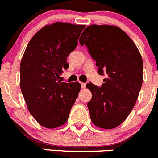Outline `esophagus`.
<instances>
[{
  "mask_svg": "<svg viewBox=\"0 0 158 158\" xmlns=\"http://www.w3.org/2000/svg\"><path fill=\"white\" fill-rule=\"evenodd\" d=\"M81 88H82V89H85V88L86 87V84L82 83V82H81Z\"/></svg>",
  "mask_w": 158,
  "mask_h": 158,
  "instance_id": "34e87169",
  "label": "esophagus"
}]
</instances>
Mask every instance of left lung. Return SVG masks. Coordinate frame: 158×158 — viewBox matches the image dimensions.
I'll use <instances>...</instances> for the list:
<instances>
[{
    "mask_svg": "<svg viewBox=\"0 0 158 158\" xmlns=\"http://www.w3.org/2000/svg\"><path fill=\"white\" fill-rule=\"evenodd\" d=\"M80 44L96 61L100 75L107 74L101 87L89 83L90 118L96 127L113 129L133 109L142 85V56L134 42L119 27L93 24L86 27Z\"/></svg>",
    "mask_w": 158,
    "mask_h": 158,
    "instance_id": "left-lung-1",
    "label": "left lung"
}]
</instances>
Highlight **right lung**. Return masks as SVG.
<instances>
[{
	"label": "right lung",
	"mask_w": 158,
	"mask_h": 158,
	"mask_svg": "<svg viewBox=\"0 0 158 158\" xmlns=\"http://www.w3.org/2000/svg\"><path fill=\"white\" fill-rule=\"evenodd\" d=\"M85 25L57 22L35 35L19 67L20 89L31 115L41 126L56 128L68 120L81 84L60 80L66 59L77 46Z\"/></svg>",
	"instance_id": "add662e5"
}]
</instances>
